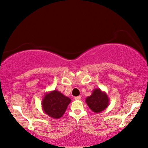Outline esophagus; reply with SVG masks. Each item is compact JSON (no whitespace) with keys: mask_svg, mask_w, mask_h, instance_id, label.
<instances>
[{"mask_svg":"<svg viewBox=\"0 0 148 148\" xmlns=\"http://www.w3.org/2000/svg\"><path fill=\"white\" fill-rule=\"evenodd\" d=\"M75 100H80L81 99V96H77V97H74Z\"/></svg>","mask_w":148,"mask_h":148,"instance_id":"esophagus-1","label":"esophagus"}]
</instances>
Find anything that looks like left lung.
<instances>
[{
    "label": "left lung",
    "instance_id": "obj_1",
    "mask_svg": "<svg viewBox=\"0 0 148 148\" xmlns=\"http://www.w3.org/2000/svg\"><path fill=\"white\" fill-rule=\"evenodd\" d=\"M85 102L95 113H100L108 107L110 99L107 93L99 88L92 90V94L86 98Z\"/></svg>",
    "mask_w": 148,
    "mask_h": 148
}]
</instances>
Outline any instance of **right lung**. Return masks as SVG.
<instances>
[{
  "label": "right lung",
  "mask_w": 148,
  "mask_h": 148,
  "mask_svg": "<svg viewBox=\"0 0 148 148\" xmlns=\"http://www.w3.org/2000/svg\"><path fill=\"white\" fill-rule=\"evenodd\" d=\"M71 99L57 90L45 93L42 100V109L47 115L54 119L62 117Z\"/></svg>",
  "instance_id": "1"
}]
</instances>
